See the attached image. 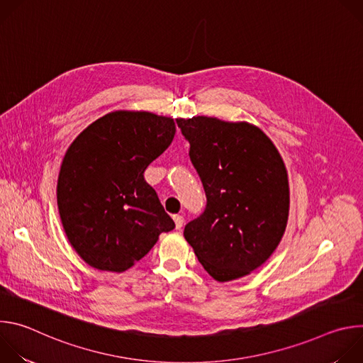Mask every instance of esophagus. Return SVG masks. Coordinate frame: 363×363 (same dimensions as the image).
I'll return each instance as SVG.
<instances>
[{"label":"esophagus","mask_w":363,"mask_h":363,"mask_svg":"<svg viewBox=\"0 0 363 363\" xmlns=\"http://www.w3.org/2000/svg\"><path fill=\"white\" fill-rule=\"evenodd\" d=\"M174 221H175L177 230H179L184 225V217L182 216H174Z\"/></svg>","instance_id":"34e87169"}]
</instances>
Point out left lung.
Segmentation results:
<instances>
[{"mask_svg":"<svg viewBox=\"0 0 363 363\" xmlns=\"http://www.w3.org/2000/svg\"><path fill=\"white\" fill-rule=\"evenodd\" d=\"M202 182L203 213L184 237L217 281L250 274L277 248L289 218V181L273 142L245 122L177 119Z\"/></svg>","mask_w":363,"mask_h":363,"instance_id":"obj_1","label":"left lung"}]
</instances>
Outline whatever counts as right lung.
Here are the masks:
<instances>
[{"instance_id": "obj_1", "label": "right lung", "mask_w": 363, "mask_h": 363, "mask_svg": "<svg viewBox=\"0 0 363 363\" xmlns=\"http://www.w3.org/2000/svg\"><path fill=\"white\" fill-rule=\"evenodd\" d=\"M174 119L118 111L87 126L60 168L57 203L66 235L83 260L125 272L175 228L143 172L171 145Z\"/></svg>"}]
</instances>
